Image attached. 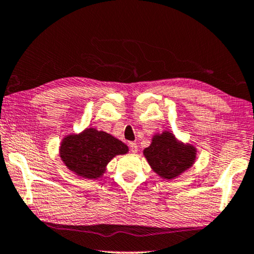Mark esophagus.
Wrapping results in <instances>:
<instances>
[{
    "label": "esophagus",
    "instance_id": "34e87169",
    "mask_svg": "<svg viewBox=\"0 0 254 254\" xmlns=\"http://www.w3.org/2000/svg\"><path fill=\"white\" fill-rule=\"evenodd\" d=\"M129 149H130V151L131 152H137V144H136L135 142H130L129 143Z\"/></svg>",
    "mask_w": 254,
    "mask_h": 254
}]
</instances>
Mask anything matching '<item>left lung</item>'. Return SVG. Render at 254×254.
Instances as JSON below:
<instances>
[{
  "instance_id": "8db88e82",
  "label": "left lung",
  "mask_w": 254,
  "mask_h": 254,
  "mask_svg": "<svg viewBox=\"0 0 254 254\" xmlns=\"http://www.w3.org/2000/svg\"><path fill=\"white\" fill-rule=\"evenodd\" d=\"M143 152L152 170L167 180L174 179L188 170L196 158L193 146L178 143L173 134L168 131L154 136L151 145L145 148Z\"/></svg>"
}]
</instances>
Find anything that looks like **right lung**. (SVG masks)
Here are the masks:
<instances>
[{"label":"right lung","instance_id":"add662e5","mask_svg":"<svg viewBox=\"0 0 254 254\" xmlns=\"http://www.w3.org/2000/svg\"><path fill=\"white\" fill-rule=\"evenodd\" d=\"M128 146L105 131L88 128L80 135H68L61 145V157L68 170L84 179H97L106 164L117 154H125Z\"/></svg>","mask_w":254,"mask_h":254}]
</instances>
